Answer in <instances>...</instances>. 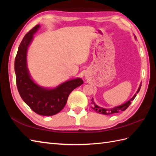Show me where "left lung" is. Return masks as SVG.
I'll return each mask as SVG.
<instances>
[{"label": "left lung", "instance_id": "obj_1", "mask_svg": "<svg viewBox=\"0 0 156 156\" xmlns=\"http://www.w3.org/2000/svg\"><path fill=\"white\" fill-rule=\"evenodd\" d=\"M135 39L136 38L135 36ZM141 85H140V87L139 88L138 90H137L136 93H139V91L140 90V88H141ZM136 95V94H135V95L133 96V98H131L129 101H128L127 102L124 103V104L117 106V107H115V108H112V109H105V108H101V107H99L98 105L95 104V103L93 101V99H91V101H92V102H91V103H92V107H91V108H92L96 112L99 113V114H105V115H109V114H115V113H119L120 112H123L124 110H126V109L129 108V106L131 104V102H132L134 100V99L135 98Z\"/></svg>", "mask_w": 156, "mask_h": 156}]
</instances>
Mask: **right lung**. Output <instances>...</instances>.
<instances>
[{
    "mask_svg": "<svg viewBox=\"0 0 156 156\" xmlns=\"http://www.w3.org/2000/svg\"><path fill=\"white\" fill-rule=\"evenodd\" d=\"M39 27V25L34 27L20 43L15 59V72L17 90L21 99L36 114L49 116L62 110L70 93L83 84V80L81 78L73 79L56 88L47 89L38 86L32 80L27 68V50L33 35Z\"/></svg>",
    "mask_w": 156,
    "mask_h": 156,
    "instance_id": "obj_1",
    "label": "right lung"
}]
</instances>
